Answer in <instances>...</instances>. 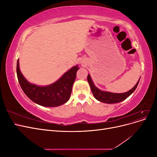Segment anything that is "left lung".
<instances>
[{
    "mask_svg": "<svg viewBox=\"0 0 157 157\" xmlns=\"http://www.w3.org/2000/svg\"><path fill=\"white\" fill-rule=\"evenodd\" d=\"M87 80L90 84V86L91 88V90L94 96L97 100L105 103H117L124 101V99L129 97L135 91L137 85L139 84L140 78L134 87L130 90L129 91L124 93H112L99 90L98 88L95 86L90 74L88 75Z\"/></svg>",
    "mask_w": 157,
    "mask_h": 157,
    "instance_id": "1",
    "label": "left lung"
}]
</instances>
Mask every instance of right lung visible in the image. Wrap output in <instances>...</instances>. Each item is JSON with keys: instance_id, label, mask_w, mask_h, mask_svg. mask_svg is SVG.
Listing matches in <instances>:
<instances>
[{"instance_id": "add662e5", "label": "right lung", "mask_w": 157, "mask_h": 157, "mask_svg": "<svg viewBox=\"0 0 157 157\" xmlns=\"http://www.w3.org/2000/svg\"><path fill=\"white\" fill-rule=\"evenodd\" d=\"M78 65L71 68L55 82L47 86H38L29 82L20 69L17 61V76L23 92L34 103L44 107H58L67 102L76 78Z\"/></svg>"}]
</instances>
